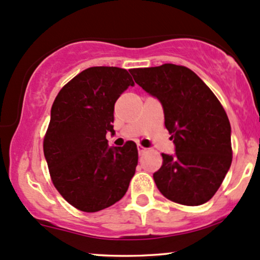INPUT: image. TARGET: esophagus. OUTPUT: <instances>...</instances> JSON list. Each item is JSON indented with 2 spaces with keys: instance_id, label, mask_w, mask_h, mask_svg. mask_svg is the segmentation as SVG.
<instances>
[{
  "instance_id": "34e87169",
  "label": "esophagus",
  "mask_w": 260,
  "mask_h": 260,
  "mask_svg": "<svg viewBox=\"0 0 260 260\" xmlns=\"http://www.w3.org/2000/svg\"><path fill=\"white\" fill-rule=\"evenodd\" d=\"M137 149H138L139 155H142V154H144L145 152H147V149H145L144 147H142V145H138V147H137Z\"/></svg>"
}]
</instances>
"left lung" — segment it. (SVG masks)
<instances>
[{
    "mask_svg": "<svg viewBox=\"0 0 260 260\" xmlns=\"http://www.w3.org/2000/svg\"><path fill=\"white\" fill-rule=\"evenodd\" d=\"M145 92L164 111L165 127L175 145L161 154L153 174L167 199L199 206L212 199L232 162L231 124L222 105L192 70L175 64L131 70Z\"/></svg>",
    "mask_w": 260,
    "mask_h": 260,
    "instance_id": "left-lung-1",
    "label": "left lung"
}]
</instances>
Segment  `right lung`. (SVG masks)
I'll return each instance as SVG.
<instances>
[{
	"label": "right lung",
	"instance_id": "add662e5",
	"mask_svg": "<svg viewBox=\"0 0 260 260\" xmlns=\"http://www.w3.org/2000/svg\"><path fill=\"white\" fill-rule=\"evenodd\" d=\"M135 81L125 69L92 67L59 91L44 137V156L54 186L84 212L112 206L127 192L138 164L135 142L110 147L117 99Z\"/></svg>",
	"mask_w": 260,
	"mask_h": 260
}]
</instances>
